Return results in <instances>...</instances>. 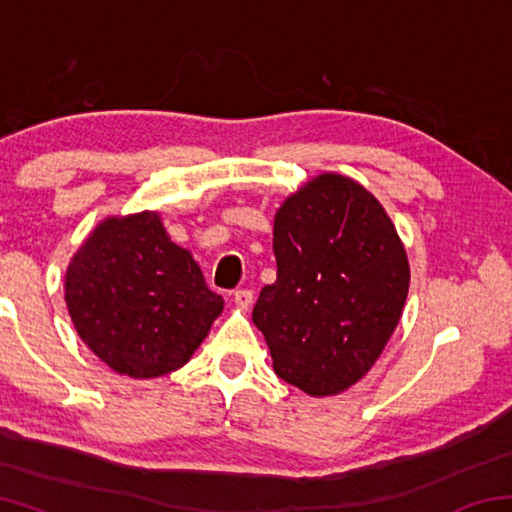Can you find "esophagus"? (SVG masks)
I'll use <instances>...</instances> for the list:
<instances>
[{"label":"esophagus","mask_w":512,"mask_h":512,"mask_svg":"<svg viewBox=\"0 0 512 512\" xmlns=\"http://www.w3.org/2000/svg\"><path fill=\"white\" fill-rule=\"evenodd\" d=\"M235 305L241 309H248L253 305V291L250 289H237L235 291Z\"/></svg>","instance_id":"esophagus-1"}]
</instances>
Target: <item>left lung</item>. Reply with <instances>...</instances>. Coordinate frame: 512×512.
<instances>
[{"label":"left lung","mask_w":512,"mask_h":512,"mask_svg":"<svg viewBox=\"0 0 512 512\" xmlns=\"http://www.w3.org/2000/svg\"><path fill=\"white\" fill-rule=\"evenodd\" d=\"M277 280L259 291L275 375L336 395L366 375L400 323L409 262L384 207L350 178L325 173L275 214Z\"/></svg>","instance_id":"1"}]
</instances>
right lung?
Returning <instances> with one entry per match:
<instances>
[{"label":"right lung","instance_id":"obj_1","mask_svg":"<svg viewBox=\"0 0 512 512\" xmlns=\"http://www.w3.org/2000/svg\"><path fill=\"white\" fill-rule=\"evenodd\" d=\"M65 300L83 343L135 379L185 366L223 311L155 212L103 221L67 268Z\"/></svg>","mask_w":512,"mask_h":512}]
</instances>
